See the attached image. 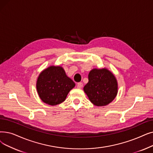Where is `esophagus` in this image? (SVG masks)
<instances>
[{
  "label": "esophagus",
  "mask_w": 153,
  "mask_h": 153,
  "mask_svg": "<svg viewBox=\"0 0 153 153\" xmlns=\"http://www.w3.org/2000/svg\"><path fill=\"white\" fill-rule=\"evenodd\" d=\"M82 86H83V84L82 82H78L77 84V88L78 89H81L82 88Z\"/></svg>",
  "instance_id": "obj_1"
}]
</instances>
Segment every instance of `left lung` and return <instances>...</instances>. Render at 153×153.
Listing matches in <instances>:
<instances>
[{"label": "left lung", "instance_id": "8db88e82", "mask_svg": "<svg viewBox=\"0 0 153 153\" xmlns=\"http://www.w3.org/2000/svg\"><path fill=\"white\" fill-rule=\"evenodd\" d=\"M89 82L84 91L95 105L104 106L114 100L117 93V82L112 72L106 69H94L90 71Z\"/></svg>", "mask_w": 153, "mask_h": 153}]
</instances>
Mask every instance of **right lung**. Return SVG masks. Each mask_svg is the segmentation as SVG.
I'll return each mask as SVG.
<instances>
[{
    "label": "right lung",
    "mask_w": 153,
    "mask_h": 153,
    "mask_svg": "<svg viewBox=\"0 0 153 153\" xmlns=\"http://www.w3.org/2000/svg\"><path fill=\"white\" fill-rule=\"evenodd\" d=\"M75 83L65 74L60 66H51L44 70L37 79V90L41 100L56 105L65 101Z\"/></svg>",
    "instance_id": "add662e5"
}]
</instances>
